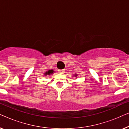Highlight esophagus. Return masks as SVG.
Returning a JSON list of instances; mask_svg holds the SVG:
<instances>
[{
    "label": "esophagus",
    "mask_w": 129,
    "mask_h": 129,
    "mask_svg": "<svg viewBox=\"0 0 129 129\" xmlns=\"http://www.w3.org/2000/svg\"><path fill=\"white\" fill-rule=\"evenodd\" d=\"M59 73H61V74H63L64 73V72H65V70L64 69H62V70H59Z\"/></svg>",
    "instance_id": "1"
}]
</instances>
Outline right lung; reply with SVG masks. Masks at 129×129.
<instances>
[{
  "instance_id": "obj_1",
  "label": "right lung",
  "mask_w": 129,
  "mask_h": 129,
  "mask_svg": "<svg viewBox=\"0 0 129 129\" xmlns=\"http://www.w3.org/2000/svg\"><path fill=\"white\" fill-rule=\"evenodd\" d=\"M53 70H49L48 72H46V73H45V75H52V74L53 73Z\"/></svg>"
}]
</instances>
